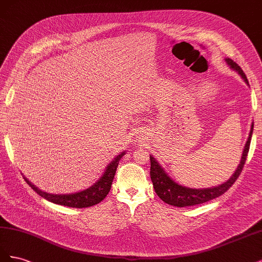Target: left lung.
Here are the masks:
<instances>
[{"instance_id":"left-lung-1","label":"left lung","mask_w":262,"mask_h":262,"mask_svg":"<svg viewBox=\"0 0 262 262\" xmlns=\"http://www.w3.org/2000/svg\"><path fill=\"white\" fill-rule=\"evenodd\" d=\"M226 61L228 64L231 66L232 69L236 70L237 72L241 74V76L244 78L245 82L248 83L247 77H246L242 68L232 59H226ZM252 130H253V125H251L249 138L247 142H246L241 164L238 165V167H237L234 175L229 178V180L224 182V184L220 185L219 187L208 188V189H190V188L182 187L176 184L173 180H171L167 176V173L163 170L161 165L154 160V157L149 156V160H150L149 173H150V179H152V182H153V187L155 189V192L165 203H168L170 205H173V207H178V208L191 207V205L201 204V203L215 199V198L225 193L227 190L234 185V182L237 180V178L239 177L241 172L244 168L246 158H247L248 152H249Z\"/></svg>"}]
</instances>
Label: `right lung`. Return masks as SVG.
Here are the masks:
<instances>
[{"instance_id": "add662e5", "label": "right lung", "mask_w": 262, "mask_h": 262, "mask_svg": "<svg viewBox=\"0 0 262 262\" xmlns=\"http://www.w3.org/2000/svg\"><path fill=\"white\" fill-rule=\"evenodd\" d=\"M124 153V152H123ZM122 154L118 155L116 160L112 162V164L108 165V167L106 171L104 172L102 177L95 184L93 187L90 189H86L84 191H81L78 193L74 194H50L41 191L39 190L37 187H35L31 182H29L28 179H25L27 184L33 188L34 191H36L39 195H41L43 199L48 200L50 202H53L55 204H60V205H64V207L69 208H77V209H82V208H89L93 207V205L97 204L101 202L107 196V194L110 191V188H112L113 180L115 177V173L118 167L119 161L122 157Z\"/></svg>"}]
</instances>
